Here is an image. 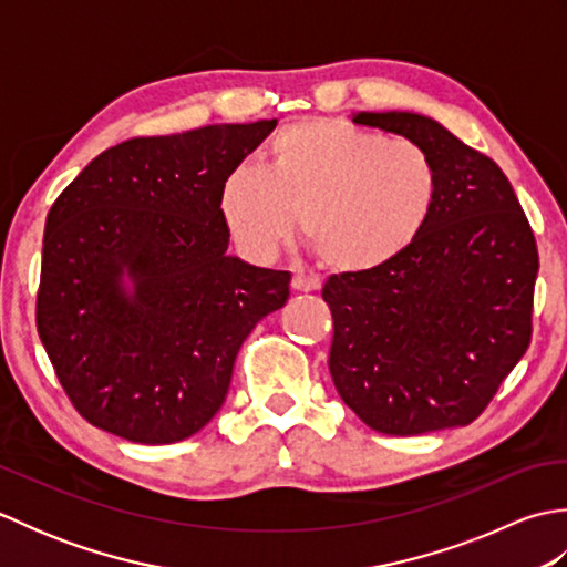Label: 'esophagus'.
<instances>
[{"instance_id": "esophagus-1", "label": "esophagus", "mask_w": 567, "mask_h": 567, "mask_svg": "<svg viewBox=\"0 0 567 567\" xmlns=\"http://www.w3.org/2000/svg\"><path fill=\"white\" fill-rule=\"evenodd\" d=\"M319 287H321L319 277L309 275V272H305V270H297L295 277H292V290H295V292H317Z\"/></svg>"}]
</instances>
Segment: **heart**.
<instances>
[{"mask_svg": "<svg viewBox=\"0 0 567 567\" xmlns=\"http://www.w3.org/2000/svg\"><path fill=\"white\" fill-rule=\"evenodd\" d=\"M439 197L419 143L305 118L277 131L262 167L240 165L219 187V214L244 256L270 260L297 228L339 272H372L414 246Z\"/></svg>", "mask_w": 567, "mask_h": 567, "instance_id": "b5f03b06", "label": "heart"}]
</instances>
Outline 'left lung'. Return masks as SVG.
Masks as SVG:
<instances>
[{
	"label": "left lung",
	"instance_id": "obj_1",
	"mask_svg": "<svg viewBox=\"0 0 567 567\" xmlns=\"http://www.w3.org/2000/svg\"><path fill=\"white\" fill-rule=\"evenodd\" d=\"M353 124L419 143L436 165L439 197L400 258L323 285L333 384L388 436L467 426L532 343L534 231L499 165L436 118L358 112Z\"/></svg>",
	"mask_w": 567,
	"mask_h": 567
}]
</instances>
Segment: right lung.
I'll list each match as a JSON object with an SVG mask.
<instances>
[{"label": "right lung", "mask_w": 567, "mask_h": 567, "mask_svg": "<svg viewBox=\"0 0 567 567\" xmlns=\"http://www.w3.org/2000/svg\"><path fill=\"white\" fill-rule=\"evenodd\" d=\"M277 118L131 138L48 212L35 327L70 402L134 443H177L219 412L246 336L292 275L228 256L224 177Z\"/></svg>", "instance_id": "1"}]
</instances>
